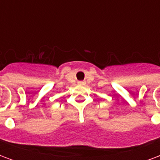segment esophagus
Segmentation results:
<instances>
[{"mask_svg": "<svg viewBox=\"0 0 160 160\" xmlns=\"http://www.w3.org/2000/svg\"><path fill=\"white\" fill-rule=\"evenodd\" d=\"M78 84H79L80 86H84V85H86V82L81 80V81H79V82H78Z\"/></svg>", "mask_w": 160, "mask_h": 160, "instance_id": "34e87169", "label": "esophagus"}]
</instances>
